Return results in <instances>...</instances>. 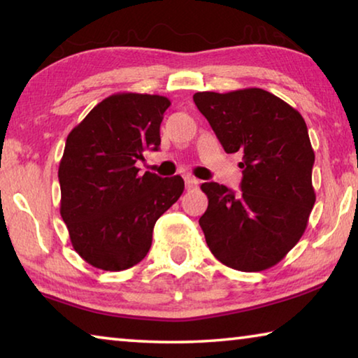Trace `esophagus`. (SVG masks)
I'll return each instance as SVG.
<instances>
[{
  "mask_svg": "<svg viewBox=\"0 0 358 358\" xmlns=\"http://www.w3.org/2000/svg\"><path fill=\"white\" fill-rule=\"evenodd\" d=\"M185 183H186L187 189H194V187L199 186V183H201V181H199L197 178L191 177V175H187V177H185Z\"/></svg>",
  "mask_w": 358,
  "mask_h": 358,
  "instance_id": "esophagus-1",
  "label": "esophagus"
}]
</instances>
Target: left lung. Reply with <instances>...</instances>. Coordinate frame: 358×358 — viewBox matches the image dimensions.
I'll return each instance as SVG.
<instances>
[{
	"label": "left lung",
	"mask_w": 358,
	"mask_h": 358,
	"mask_svg": "<svg viewBox=\"0 0 358 358\" xmlns=\"http://www.w3.org/2000/svg\"><path fill=\"white\" fill-rule=\"evenodd\" d=\"M226 153L243 155L241 194L203 183L208 208L199 220L221 264L240 271L276 265L299 243L316 202L314 151L301 115L260 88L192 96Z\"/></svg>",
	"instance_id": "obj_1"
}]
</instances>
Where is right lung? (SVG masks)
<instances>
[{
    "mask_svg": "<svg viewBox=\"0 0 358 358\" xmlns=\"http://www.w3.org/2000/svg\"><path fill=\"white\" fill-rule=\"evenodd\" d=\"M166 96L117 93L69 132L58 167L59 213L72 248L106 271L131 268L147 256L156 221L185 189L180 175L138 173L143 151L157 150Z\"/></svg>",
    "mask_w": 358,
    "mask_h": 358,
    "instance_id": "obj_1",
    "label": "right lung"
}]
</instances>
